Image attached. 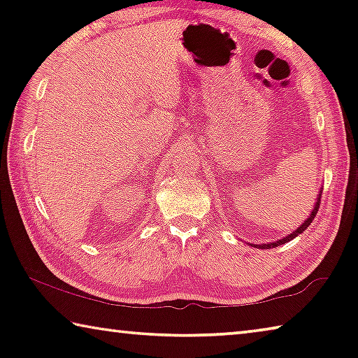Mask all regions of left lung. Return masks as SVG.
Returning <instances> with one entry per match:
<instances>
[{
    "label": "left lung",
    "instance_id": "1",
    "mask_svg": "<svg viewBox=\"0 0 358 358\" xmlns=\"http://www.w3.org/2000/svg\"><path fill=\"white\" fill-rule=\"evenodd\" d=\"M320 194H322V189L319 191V196H317V202L314 203V208H313V211H311V215L306 217L305 221H303V224L300 227H296L292 234H289V235H286V237L284 238H281V240H278V241H270V243H262V245H251V243H248L250 246H252V248H257V250H270V248H276V246H281V245H284V243H287V241H290V240H294L296 235H300L301 232H305V230L308 229V226H310V224L313 222V220H314V216H316V213H317V210H319V201H320Z\"/></svg>",
    "mask_w": 358,
    "mask_h": 358
}]
</instances>
